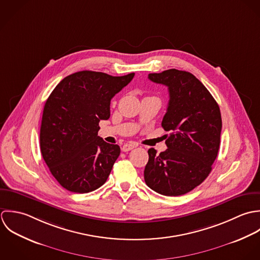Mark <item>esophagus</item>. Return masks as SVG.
<instances>
[{
  "instance_id": "34e87169",
  "label": "esophagus",
  "mask_w": 260,
  "mask_h": 260,
  "mask_svg": "<svg viewBox=\"0 0 260 260\" xmlns=\"http://www.w3.org/2000/svg\"><path fill=\"white\" fill-rule=\"evenodd\" d=\"M135 148H136V145H134V144H125L121 147V151L122 152H128V151H131Z\"/></svg>"
}]
</instances>
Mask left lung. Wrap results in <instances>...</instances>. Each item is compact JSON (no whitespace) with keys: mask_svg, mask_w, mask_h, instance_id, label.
<instances>
[{"mask_svg":"<svg viewBox=\"0 0 260 260\" xmlns=\"http://www.w3.org/2000/svg\"><path fill=\"white\" fill-rule=\"evenodd\" d=\"M149 79L168 86L170 101L161 126L168 149H150L146 184L165 196L184 195L199 186L217 157L222 119L219 105L192 73L177 69L150 73Z\"/></svg>","mask_w":260,"mask_h":260,"instance_id":"obj_1","label":"left lung"}]
</instances>
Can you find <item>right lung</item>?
I'll return each instance as SVG.
<instances>
[{"mask_svg": "<svg viewBox=\"0 0 260 260\" xmlns=\"http://www.w3.org/2000/svg\"><path fill=\"white\" fill-rule=\"evenodd\" d=\"M135 73L111 76L83 70L62 79L44 105L40 150L53 177L66 190L88 193L106 182L120 154L98 136L110 116V101Z\"/></svg>", "mask_w": 260, "mask_h": 260, "instance_id": "obj_1", "label": "right lung"}]
</instances>
